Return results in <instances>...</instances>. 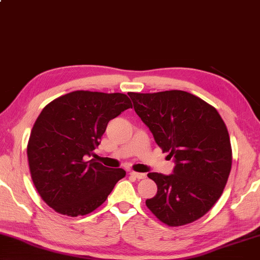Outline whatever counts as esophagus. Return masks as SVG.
<instances>
[{
    "mask_svg": "<svg viewBox=\"0 0 260 260\" xmlns=\"http://www.w3.org/2000/svg\"><path fill=\"white\" fill-rule=\"evenodd\" d=\"M130 175L131 177H134V178H136V179H144L146 177L145 174L144 173H138V172H130Z\"/></svg>",
    "mask_w": 260,
    "mask_h": 260,
    "instance_id": "obj_1",
    "label": "esophagus"
}]
</instances>
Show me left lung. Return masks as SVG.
I'll return each mask as SVG.
<instances>
[{"instance_id": "1", "label": "left lung", "mask_w": 260, "mask_h": 260, "mask_svg": "<svg viewBox=\"0 0 260 260\" xmlns=\"http://www.w3.org/2000/svg\"><path fill=\"white\" fill-rule=\"evenodd\" d=\"M129 96L155 143L175 162L170 175L147 174L158 187L147 208L170 226L197 221L217 202L229 178L233 151L225 123L213 106L183 90Z\"/></svg>"}]
</instances>
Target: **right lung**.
<instances>
[{
  "label": "right lung",
  "mask_w": 260,
  "mask_h": 260,
  "mask_svg": "<svg viewBox=\"0 0 260 260\" xmlns=\"http://www.w3.org/2000/svg\"><path fill=\"white\" fill-rule=\"evenodd\" d=\"M131 107L125 94L75 90L44 108L26 152L34 185L47 206L75 217L106 201L125 171L86 159L100 145L110 119Z\"/></svg>",
  "instance_id": "1"
}]
</instances>
